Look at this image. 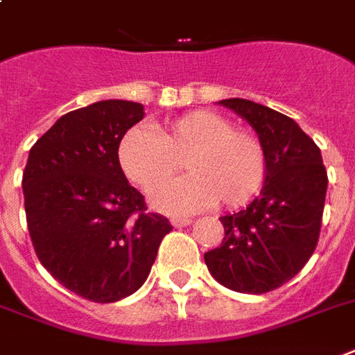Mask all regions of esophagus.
<instances>
[{"instance_id": "esophagus-1", "label": "esophagus", "mask_w": 355, "mask_h": 355, "mask_svg": "<svg viewBox=\"0 0 355 355\" xmlns=\"http://www.w3.org/2000/svg\"><path fill=\"white\" fill-rule=\"evenodd\" d=\"M171 225L177 227V229H180V227H188L191 225V220H189V218H173Z\"/></svg>"}]
</instances>
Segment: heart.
<instances>
[{
  "mask_svg": "<svg viewBox=\"0 0 355 355\" xmlns=\"http://www.w3.org/2000/svg\"><path fill=\"white\" fill-rule=\"evenodd\" d=\"M184 165L192 175L163 182ZM117 162L130 182L150 193V207L164 214H191L214 207H242L261 189L266 153L255 135L234 130L214 112H191L150 130L134 126L121 137Z\"/></svg>",
  "mask_w": 355,
  "mask_h": 355,
  "instance_id": "1",
  "label": "heart"
}]
</instances>
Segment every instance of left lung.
<instances>
[{
    "label": "left lung",
    "mask_w": 355,
    "mask_h": 355,
    "mask_svg": "<svg viewBox=\"0 0 355 355\" xmlns=\"http://www.w3.org/2000/svg\"><path fill=\"white\" fill-rule=\"evenodd\" d=\"M259 135L266 153L261 196L221 216L225 238L205 253L220 285L243 294L274 291L305 266L318 242L328 175L320 148L296 121L245 98L218 102Z\"/></svg>",
    "instance_id": "8db88e82"
}]
</instances>
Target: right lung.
<instances>
[{
  "instance_id": "add662e5",
  "label": "right lung",
  "mask_w": 355,
  "mask_h": 355,
  "mask_svg": "<svg viewBox=\"0 0 355 355\" xmlns=\"http://www.w3.org/2000/svg\"><path fill=\"white\" fill-rule=\"evenodd\" d=\"M143 104L100 100L55 121L29 150L21 178L39 261L78 296L112 304L147 281L171 223L147 214L117 162Z\"/></svg>"
}]
</instances>
